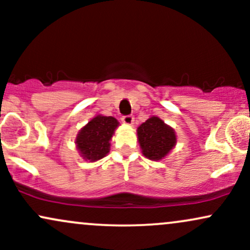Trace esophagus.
Returning <instances> with one entry per match:
<instances>
[{
  "label": "esophagus",
  "mask_w": 250,
  "mask_h": 250,
  "mask_svg": "<svg viewBox=\"0 0 250 250\" xmlns=\"http://www.w3.org/2000/svg\"><path fill=\"white\" fill-rule=\"evenodd\" d=\"M122 122L125 123V125H133V122H134V116H133V115H125V116H123V117H122Z\"/></svg>",
  "instance_id": "1"
}]
</instances>
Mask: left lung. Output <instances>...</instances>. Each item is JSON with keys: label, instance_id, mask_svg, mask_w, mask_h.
Segmentation results:
<instances>
[{"label": "left lung", "instance_id": "8db88e82", "mask_svg": "<svg viewBox=\"0 0 250 250\" xmlns=\"http://www.w3.org/2000/svg\"><path fill=\"white\" fill-rule=\"evenodd\" d=\"M137 139L143 155L153 161L167 156L176 145L174 129L157 116H151L137 128Z\"/></svg>", "mask_w": 250, "mask_h": 250}]
</instances>
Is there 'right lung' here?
<instances>
[{
	"mask_svg": "<svg viewBox=\"0 0 250 250\" xmlns=\"http://www.w3.org/2000/svg\"><path fill=\"white\" fill-rule=\"evenodd\" d=\"M119 127V121L113 116L97 115L79 131L76 147L85 161L95 162L109 153L110 140Z\"/></svg>",
	"mask_w": 250,
	"mask_h": 250,
	"instance_id": "1",
	"label": "right lung"
}]
</instances>
